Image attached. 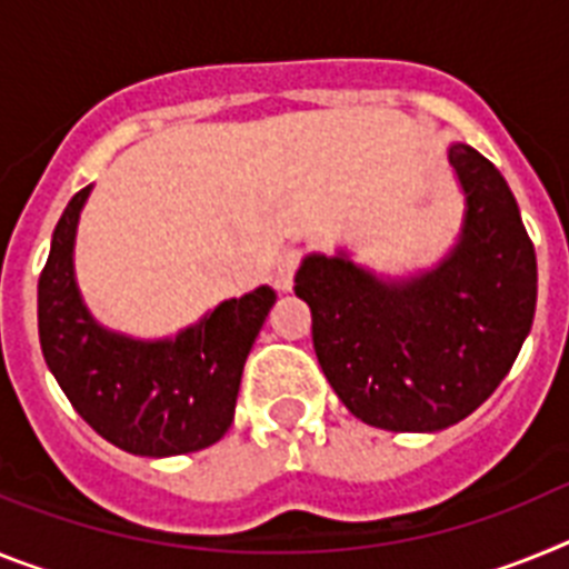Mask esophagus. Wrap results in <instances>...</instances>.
<instances>
[{"label": "esophagus", "instance_id": "34e87169", "mask_svg": "<svg viewBox=\"0 0 569 569\" xmlns=\"http://www.w3.org/2000/svg\"><path fill=\"white\" fill-rule=\"evenodd\" d=\"M299 261L301 250H288V253L279 259V264H276V288H279L281 293H290V290H293V276L296 268H299Z\"/></svg>", "mask_w": 569, "mask_h": 569}]
</instances>
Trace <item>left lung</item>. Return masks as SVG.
<instances>
[{
    "instance_id": "8db88e82",
    "label": "left lung",
    "mask_w": 569,
    "mask_h": 569,
    "mask_svg": "<svg viewBox=\"0 0 569 569\" xmlns=\"http://www.w3.org/2000/svg\"><path fill=\"white\" fill-rule=\"evenodd\" d=\"M447 162L465 216L433 268L385 276L339 248L296 270L330 387L356 419L393 433H436L485 405L536 316V250L505 176L461 142Z\"/></svg>"
}]
</instances>
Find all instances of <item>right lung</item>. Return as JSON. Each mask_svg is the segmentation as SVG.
Here are the masks:
<instances>
[{
  "mask_svg": "<svg viewBox=\"0 0 569 569\" xmlns=\"http://www.w3.org/2000/svg\"><path fill=\"white\" fill-rule=\"evenodd\" d=\"M93 184L64 208L39 276V341L73 410L124 453H196L233 425L241 370L276 290L261 284L224 299L164 339L104 328L84 305L73 268L77 228Z\"/></svg>",
  "mask_w": 569,
  "mask_h": 569,
  "instance_id": "right-lung-1",
  "label": "right lung"
}]
</instances>
